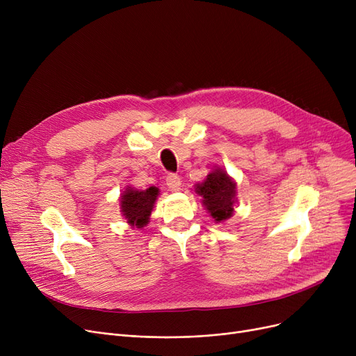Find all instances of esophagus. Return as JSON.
Listing matches in <instances>:
<instances>
[{"label":"esophagus","mask_w":356,"mask_h":356,"mask_svg":"<svg viewBox=\"0 0 356 356\" xmlns=\"http://www.w3.org/2000/svg\"><path fill=\"white\" fill-rule=\"evenodd\" d=\"M165 184H167V188L170 189L172 192H177L180 189L181 181H180V177L177 175L170 173V175L167 176V179H165Z\"/></svg>","instance_id":"34e87169"}]
</instances>
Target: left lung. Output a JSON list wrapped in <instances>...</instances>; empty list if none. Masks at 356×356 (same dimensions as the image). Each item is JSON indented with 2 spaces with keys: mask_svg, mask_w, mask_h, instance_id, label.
<instances>
[{
  "mask_svg": "<svg viewBox=\"0 0 356 356\" xmlns=\"http://www.w3.org/2000/svg\"><path fill=\"white\" fill-rule=\"evenodd\" d=\"M195 192L202 196L203 207L216 222H223L232 216L236 203V183L223 168L216 167L203 183L196 184Z\"/></svg>",
  "mask_w": 356,
  "mask_h": 356,
  "instance_id": "obj_1",
  "label": "left lung"
}]
</instances>
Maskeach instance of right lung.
<instances>
[{
  "label": "right lung",
  "instance_id": "add662e5",
  "mask_svg": "<svg viewBox=\"0 0 356 356\" xmlns=\"http://www.w3.org/2000/svg\"><path fill=\"white\" fill-rule=\"evenodd\" d=\"M160 192L154 186L145 191L127 188L121 195V212L131 227L143 228L148 223L149 215Z\"/></svg>",
  "mask_w": 356,
  "mask_h": 356
}]
</instances>
